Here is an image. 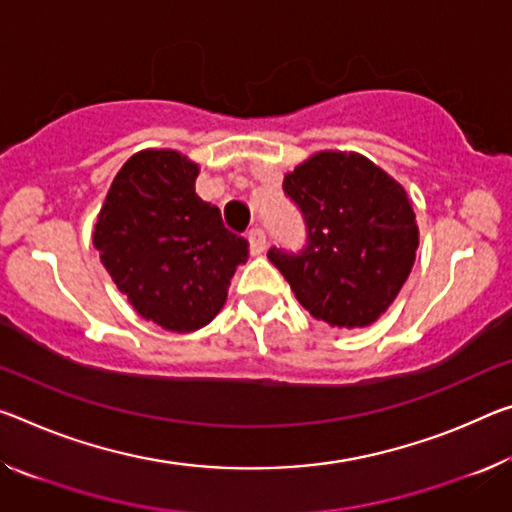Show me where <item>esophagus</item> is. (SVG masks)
I'll return each mask as SVG.
<instances>
[{
  "label": "esophagus",
  "instance_id": "obj_1",
  "mask_svg": "<svg viewBox=\"0 0 512 512\" xmlns=\"http://www.w3.org/2000/svg\"><path fill=\"white\" fill-rule=\"evenodd\" d=\"M248 241H250V253L253 255H262L264 248H266V234L262 227H253V230L248 232Z\"/></svg>",
  "mask_w": 512,
  "mask_h": 512
}]
</instances>
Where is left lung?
<instances>
[{
    "mask_svg": "<svg viewBox=\"0 0 512 512\" xmlns=\"http://www.w3.org/2000/svg\"><path fill=\"white\" fill-rule=\"evenodd\" d=\"M282 191L303 216L305 243L266 255L316 319L369 326L415 264L419 230L403 186L360 154L319 152L285 177Z\"/></svg>",
    "mask_w": 512,
    "mask_h": 512,
    "instance_id": "1",
    "label": "left lung"
}]
</instances>
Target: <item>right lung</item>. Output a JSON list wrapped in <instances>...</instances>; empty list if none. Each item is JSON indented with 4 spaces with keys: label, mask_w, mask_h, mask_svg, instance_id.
<instances>
[{
    "label": "right lung",
    "mask_w": 512,
    "mask_h": 512,
    "mask_svg": "<svg viewBox=\"0 0 512 512\" xmlns=\"http://www.w3.org/2000/svg\"><path fill=\"white\" fill-rule=\"evenodd\" d=\"M198 166L173 150H145L118 170L93 243L104 269L143 319L173 332L207 326L248 241L196 193Z\"/></svg>",
    "instance_id": "add662e5"
}]
</instances>
